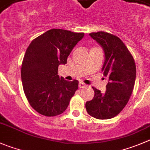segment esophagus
<instances>
[{"mask_svg":"<svg viewBox=\"0 0 150 150\" xmlns=\"http://www.w3.org/2000/svg\"><path fill=\"white\" fill-rule=\"evenodd\" d=\"M86 86H87V85L86 84L84 83V82H81L79 83V88H85Z\"/></svg>","mask_w":150,"mask_h":150,"instance_id":"34e87169","label":"esophagus"}]
</instances>
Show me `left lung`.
<instances>
[{
	"instance_id": "left-lung-1",
	"label": "left lung",
	"mask_w": 150,
	"mask_h": 150,
	"mask_svg": "<svg viewBox=\"0 0 150 150\" xmlns=\"http://www.w3.org/2000/svg\"><path fill=\"white\" fill-rule=\"evenodd\" d=\"M105 52L102 71L108 76L105 93L93 88L94 97L85 104L87 112L97 119H109L124 109L133 91L136 76L135 60L122 40L112 34L99 31L89 34Z\"/></svg>"
}]
</instances>
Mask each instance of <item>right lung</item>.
<instances>
[{
    "label": "right lung",
    "mask_w": 150,
    "mask_h": 150,
    "mask_svg": "<svg viewBox=\"0 0 150 150\" xmlns=\"http://www.w3.org/2000/svg\"><path fill=\"white\" fill-rule=\"evenodd\" d=\"M83 37L84 33L54 28L28 45L23 59L21 79L30 105L40 114L56 116L68 108L79 82L59 77L58 67L67 63L70 53Z\"/></svg>",
    "instance_id": "add662e5"
}]
</instances>
